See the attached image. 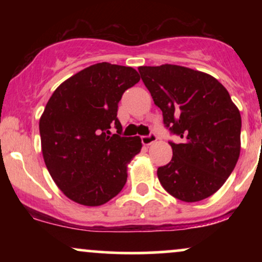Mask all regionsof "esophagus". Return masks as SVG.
I'll return each mask as SVG.
<instances>
[{
  "instance_id": "esophagus-1",
  "label": "esophagus",
  "mask_w": 262,
  "mask_h": 262,
  "mask_svg": "<svg viewBox=\"0 0 262 262\" xmlns=\"http://www.w3.org/2000/svg\"><path fill=\"white\" fill-rule=\"evenodd\" d=\"M156 139V135L155 134H150V135H146V137H141V143H143V145H151L152 143H155Z\"/></svg>"
}]
</instances>
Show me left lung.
<instances>
[{
    "instance_id": "1",
    "label": "left lung",
    "mask_w": 262,
    "mask_h": 262,
    "mask_svg": "<svg viewBox=\"0 0 262 262\" xmlns=\"http://www.w3.org/2000/svg\"><path fill=\"white\" fill-rule=\"evenodd\" d=\"M139 73L164 123L180 135L172 159L158 169L162 187L183 202L214 194L240 155L242 117L217 79L185 66H140Z\"/></svg>"
}]
</instances>
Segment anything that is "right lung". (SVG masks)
I'll return each instance as SVG.
<instances>
[{
	"instance_id": "obj_1",
	"label": "right lung",
	"mask_w": 262,
	"mask_h": 262,
	"mask_svg": "<svg viewBox=\"0 0 262 262\" xmlns=\"http://www.w3.org/2000/svg\"><path fill=\"white\" fill-rule=\"evenodd\" d=\"M133 68L98 62L65 80L39 119L41 152L55 185L69 200L97 207L124 187L139 137H121L118 103L139 82ZM114 125L118 135H110Z\"/></svg>"
}]
</instances>
